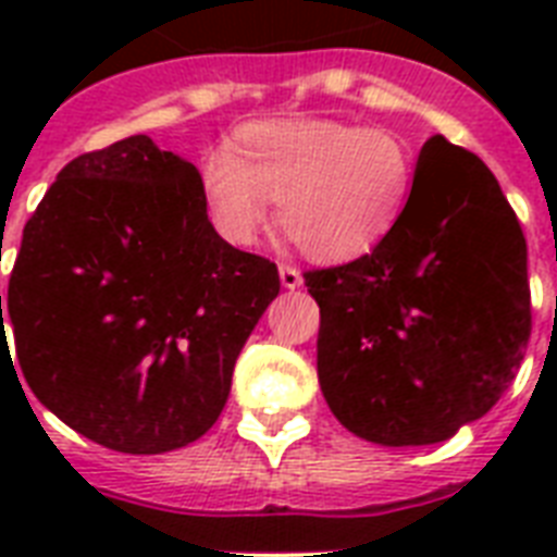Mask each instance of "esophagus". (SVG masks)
Returning a JSON list of instances; mask_svg holds the SVG:
<instances>
[{"mask_svg":"<svg viewBox=\"0 0 557 557\" xmlns=\"http://www.w3.org/2000/svg\"><path fill=\"white\" fill-rule=\"evenodd\" d=\"M280 283H283V288H300L304 277H300V271H297L295 265L280 262Z\"/></svg>","mask_w":557,"mask_h":557,"instance_id":"esophagus-1","label":"esophagus"}]
</instances>
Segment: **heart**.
I'll list each match as a JSON object with an SVG mask.
<instances>
[{"mask_svg":"<svg viewBox=\"0 0 557 557\" xmlns=\"http://www.w3.org/2000/svg\"><path fill=\"white\" fill-rule=\"evenodd\" d=\"M413 147L393 129L338 117H277L236 129L201 164V199L227 243H251L277 201V225L314 262L375 251L405 216Z\"/></svg>","mask_w":557,"mask_h":557,"instance_id":"b5f03b06","label":"heart"}]
</instances>
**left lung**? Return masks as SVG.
Returning <instances> with one entry per match:
<instances>
[{"instance_id": "obj_1", "label": "left lung", "mask_w": 557, "mask_h": 557, "mask_svg": "<svg viewBox=\"0 0 557 557\" xmlns=\"http://www.w3.org/2000/svg\"><path fill=\"white\" fill-rule=\"evenodd\" d=\"M321 306L318 379L347 431L433 445L492 410L529 332L527 239L474 152L428 138L405 216L375 251L304 274Z\"/></svg>"}]
</instances>
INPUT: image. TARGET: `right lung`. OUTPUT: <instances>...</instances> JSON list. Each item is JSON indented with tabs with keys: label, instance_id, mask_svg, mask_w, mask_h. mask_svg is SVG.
<instances>
[{
	"label": "right lung",
	"instance_id": "add662e5",
	"mask_svg": "<svg viewBox=\"0 0 557 557\" xmlns=\"http://www.w3.org/2000/svg\"><path fill=\"white\" fill-rule=\"evenodd\" d=\"M277 292L274 262L213 231L199 170L129 135L69 161L25 222L0 344L11 326L28 387L72 431L164 454L213 428Z\"/></svg>",
	"mask_w": 557,
	"mask_h": 557
}]
</instances>
